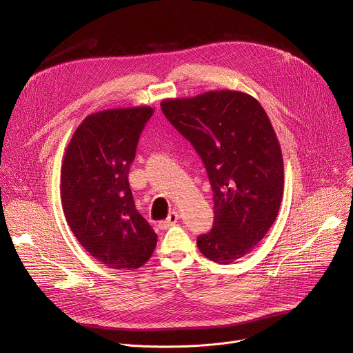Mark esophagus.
I'll list each match as a JSON object with an SVG mask.
<instances>
[{"instance_id": "esophagus-1", "label": "esophagus", "mask_w": 353, "mask_h": 353, "mask_svg": "<svg viewBox=\"0 0 353 353\" xmlns=\"http://www.w3.org/2000/svg\"><path fill=\"white\" fill-rule=\"evenodd\" d=\"M177 220H179V214L176 213V211H172V213L168 216L166 220H163V221L159 223V227H160L161 230H168V228H170L172 225H174V224L177 223Z\"/></svg>"}]
</instances>
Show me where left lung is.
<instances>
[{
    "instance_id": "left-lung-1",
    "label": "left lung",
    "mask_w": 353,
    "mask_h": 353,
    "mask_svg": "<svg viewBox=\"0 0 353 353\" xmlns=\"http://www.w3.org/2000/svg\"><path fill=\"white\" fill-rule=\"evenodd\" d=\"M160 106L200 154L214 193V224L197 239L199 250L223 265L240 260L274 224L284 190L283 153L264 108L239 90Z\"/></svg>"
}]
</instances>
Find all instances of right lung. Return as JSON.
Listing matches in <instances>:
<instances>
[{
	"instance_id": "obj_1",
	"label": "right lung",
	"mask_w": 353,
	"mask_h": 353,
	"mask_svg": "<svg viewBox=\"0 0 353 353\" xmlns=\"http://www.w3.org/2000/svg\"><path fill=\"white\" fill-rule=\"evenodd\" d=\"M153 108L108 109L86 116L65 150L63 214L79 244L101 264L136 270L152 256L157 234L134 207L128 174Z\"/></svg>"
}]
</instances>
